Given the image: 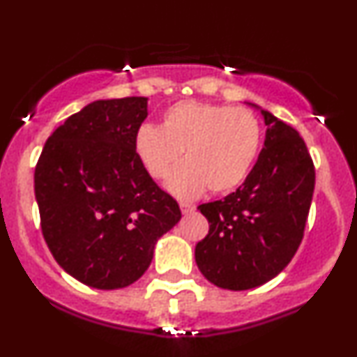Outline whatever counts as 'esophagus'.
<instances>
[{
	"label": "esophagus",
	"instance_id": "esophagus-1",
	"mask_svg": "<svg viewBox=\"0 0 357 357\" xmlns=\"http://www.w3.org/2000/svg\"><path fill=\"white\" fill-rule=\"evenodd\" d=\"M179 207H181V212L185 213V215H188V213H191L195 210V205L191 204H179Z\"/></svg>",
	"mask_w": 357,
	"mask_h": 357
}]
</instances>
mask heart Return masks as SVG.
<instances>
[{"instance_id": "obj_1", "label": "heart", "mask_w": 357, "mask_h": 357, "mask_svg": "<svg viewBox=\"0 0 357 357\" xmlns=\"http://www.w3.org/2000/svg\"><path fill=\"white\" fill-rule=\"evenodd\" d=\"M261 144V128L248 107L183 100L164 112L162 125H142L135 153L153 179H167L178 198H195L207 188L224 193L245 181Z\"/></svg>"}]
</instances>
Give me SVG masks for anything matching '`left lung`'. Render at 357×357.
Masks as SVG:
<instances>
[{
  "label": "left lung",
  "instance_id": "left-lung-1",
  "mask_svg": "<svg viewBox=\"0 0 357 357\" xmlns=\"http://www.w3.org/2000/svg\"><path fill=\"white\" fill-rule=\"evenodd\" d=\"M260 112L265 144L245 183L224 200L198 207L210 227L195 261L208 282L229 291L261 286L287 267L313 198L314 167L305 140L272 112Z\"/></svg>",
  "mask_w": 357,
  "mask_h": 357
}]
</instances>
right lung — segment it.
Wrapping results in <instances>:
<instances>
[{
    "label": "right lung",
    "mask_w": 357,
    "mask_h": 357,
    "mask_svg": "<svg viewBox=\"0 0 357 357\" xmlns=\"http://www.w3.org/2000/svg\"><path fill=\"white\" fill-rule=\"evenodd\" d=\"M147 97L96 100L47 138L33 188L43 236L59 267L96 289L140 279L157 239L181 219L135 153Z\"/></svg>",
    "instance_id": "1"
}]
</instances>
